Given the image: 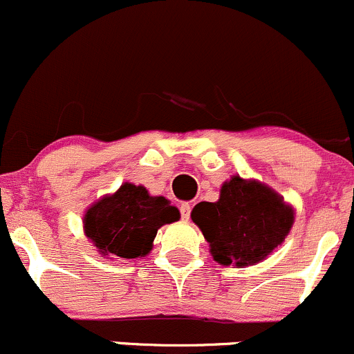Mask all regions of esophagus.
I'll return each instance as SVG.
<instances>
[{
    "label": "esophagus",
    "mask_w": 354,
    "mask_h": 354,
    "mask_svg": "<svg viewBox=\"0 0 354 354\" xmlns=\"http://www.w3.org/2000/svg\"><path fill=\"white\" fill-rule=\"evenodd\" d=\"M180 210H181V218H183V221H189V212H192V207H189L188 203H181Z\"/></svg>",
    "instance_id": "1"
}]
</instances>
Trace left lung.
Segmentation results:
<instances>
[{
	"mask_svg": "<svg viewBox=\"0 0 354 354\" xmlns=\"http://www.w3.org/2000/svg\"><path fill=\"white\" fill-rule=\"evenodd\" d=\"M192 221L218 265L244 268L281 245L295 222V210L268 185L234 174L221 187L217 202L193 207Z\"/></svg>",
	"mask_w": 354,
	"mask_h": 354,
	"instance_id": "8db88e82",
	"label": "left lung"
}]
</instances>
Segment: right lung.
Segmentation results:
<instances>
[{"mask_svg": "<svg viewBox=\"0 0 354 354\" xmlns=\"http://www.w3.org/2000/svg\"><path fill=\"white\" fill-rule=\"evenodd\" d=\"M180 210L165 196H152L142 185L124 183L84 212V236L102 258L136 259L151 252L165 224L180 221Z\"/></svg>", "mask_w": 354, "mask_h": 354, "instance_id": "1", "label": "right lung"}]
</instances>
